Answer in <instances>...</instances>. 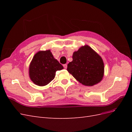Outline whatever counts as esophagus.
<instances>
[{
    "label": "esophagus",
    "mask_w": 132,
    "mask_h": 132,
    "mask_svg": "<svg viewBox=\"0 0 132 132\" xmlns=\"http://www.w3.org/2000/svg\"><path fill=\"white\" fill-rule=\"evenodd\" d=\"M63 67H64V68L65 69H67V65L66 64H64V65H63Z\"/></svg>",
    "instance_id": "1"
}]
</instances>
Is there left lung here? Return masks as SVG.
<instances>
[{
  "label": "left lung",
  "mask_w": 132,
  "mask_h": 132,
  "mask_svg": "<svg viewBox=\"0 0 132 132\" xmlns=\"http://www.w3.org/2000/svg\"><path fill=\"white\" fill-rule=\"evenodd\" d=\"M67 70L84 85L92 86L102 80L104 64L95 51L85 45L73 53V61L68 64Z\"/></svg>",
  "instance_id": "8db88e82"
}]
</instances>
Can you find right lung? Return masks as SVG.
Here are the masks:
<instances>
[{"mask_svg": "<svg viewBox=\"0 0 132 132\" xmlns=\"http://www.w3.org/2000/svg\"><path fill=\"white\" fill-rule=\"evenodd\" d=\"M64 68L50 50L39 51L34 56L29 66V76L35 84L43 86L54 79L55 72Z\"/></svg>", "mask_w": 132, "mask_h": 132, "instance_id": "add662e5", "label": "right lung"}]
</instances>
